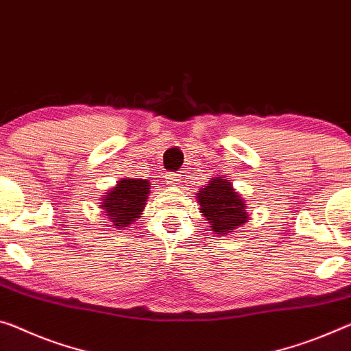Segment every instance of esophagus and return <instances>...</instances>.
<instances>
[{"mask_svg":"<svg viewBox=\"0 0 351 351\" xmlns=\"http://www.w3.org/2000/svg\"><path fill=\"white\" fill-rule=\"evenodd\" d=\"M168 182L172 186H182L183 183V176L179 174V172H172V174L168 176Z\"/></svg>","mask_w":351,"mask_h":351,"instance_id":"esophagus-1","label":"esophagus"}]
</instances>
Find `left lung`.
<instances>
[{
	"label": "left lung",
	"mask_w": 351,
	"mask_h": 351,
	"mask_svg": "<svg viewBox=\"0 0 351 351\" xmlns=\"http://www.w3.org/2000/svg\"><path fill=\"white\" fill-rule=\"evenodd\" d=\"M196 196L201 207L199 210L215 234H232L250 218L245 201L226 177H213Z\"/></svg>",
	"instance_id": "obj_1"
}]
</instances>
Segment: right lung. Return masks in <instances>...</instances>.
I'll use <instances>...</instances> for the list:
<instances>
[{"label": "right lung", "instance_id": "add662e5", "mask_svg": "<svg viewBox=\"0 0 351 351\" xmlns=\"http://www.w3.org/2000/svg\"><path fill=\"white\" fill-rule=\"evenodd\" d=\"M150 194V182L145 179H122L101 199L100 208L116 229H123L141 217Z\"/></svg>", "mask_w": 351, "mask_h": 351}]
</instances>
